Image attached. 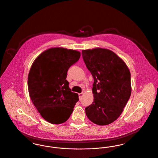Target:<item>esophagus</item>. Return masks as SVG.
<instances>
[{
    "instance_id": "1",
    "label": "esophagus",
    "mask_w": 158,
    "mask_h": 158,
    "mask_svg": "<svg viewBox=\"0 0 158 158\" xmlns=\"http://www.w3.org/2000/svg\"><path fill=\"white\" fill-rule=\"evenodd\" d=\"M84 93H79V99H80L82 98V96H84Z\"/></svg>"
}]
</instances>
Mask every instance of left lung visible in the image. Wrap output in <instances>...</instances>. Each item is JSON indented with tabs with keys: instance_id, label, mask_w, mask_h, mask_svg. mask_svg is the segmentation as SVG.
I'll return each instance as SVG.
<instances>
[{
	"instance_id": "8db88e82",
	"label": "left lung",
	"mask_w": 158,
	"mask_h": 158,
	"mask_svg": "<svg viewBox=\"0 0 158 158\" xmlns=\"http://www.w3.org/2000/svg\"><path fill=\"white\" fill-rule=\"evenodd\" d=\"M83 60L94 79V100L85 108L88 118L99 125L116 120L130 98L131 74L123 60L111 50L82 51Z\"/></svg>"
}]
</instances>
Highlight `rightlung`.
Masks as SVG:
<instances>
[{
	"label": "right lung",
	"instance_id": "obj_1",
	"mask_svg": "<svg viewBox=\"0 0 158 158\" xmlns=\"http://www.w3.org/2000/svg\"><path fill=\"white\" fill-rule=\"evenodd\" d=\"M81 56L77 51L52 48L41 53L28 74V87L31 99L47 121L59 124L70 118L78 94L71 92L67 81V71Z\"/></svg>",
	"mask_w": 158,
	"mask_h": 158
}]
</instances>
